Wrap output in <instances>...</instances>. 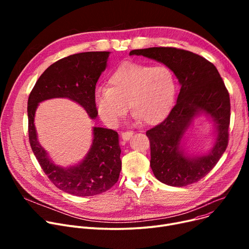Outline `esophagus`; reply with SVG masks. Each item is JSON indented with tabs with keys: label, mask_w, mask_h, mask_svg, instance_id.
<instances>
[{
	"label": "esophagus",
	"mask_w": 249,
	"mask_h": 249,
	"mask_svg": "<svg viewBox=\"0 0 249 249\" xmlns=\"http://www.w3.org/2000/svg\"><path fill=\"white\" fill-rule=\"evenodd\" d=\"M133 134H134V133H133L132 131H127V132H122V133H121V136H122V139H123L124 141H128V140H130V138L132 137Z\"/></svg>",
	"instance_id": "1"
}]
</instances>
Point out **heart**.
<instances>
[{
  "instance_id": "heart-1",
  "label": "heart",
  "mask_w": 249,
  "mask_h": 249,
  "mask_svg": "<svg viewBox=\"0 0 249 249\" xmlns=\"http://www.w3.org/2000/svg\"><path fill=\"white\" fill-rule=\"evenodd\" d=\"M109 87L98 88L95 109L104 123L115 127L128 111L147 125L161 122L168 115L177 93V81L166 65L124 61L111 72Z\"/></svg>"
}]
</instances>
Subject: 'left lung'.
<instances>
[{"label": "left lung", "instance_id": "8db88e82", "mask_svg": "<svg viewBox=\"0 0 249 249\" xmlns=\"http://www.w3.org/2000/svg\"><path fill=\"white\" fill-rule=\"evenodd\" d=\"M129 55H142L163 63L180 85L171 113L146 132L155 178L172 187H185L200 180L212 171L228 145L230 98L217 69L206 58L175 47L135 49ZM201 114L213 123V146L205 155H189L181 142L192 121Z\"/></svg>", "mask_w": 249, "mask_h": 249}]
</instances>
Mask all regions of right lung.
<instances>
[{"instance_id": "add662e5", "label": "right lung", "mask_w": 249, "mask_h": 249, "mask_svg": "<svg viewBox=\"0 0 249 249\" xmlns=\"http://www.w3.org/2000/svg\"><path fill=\"white\" fill-rule=\"evenodd\" d=\"M109 51L82 52L51 64L36 82L28 99V132L32 151L43 172L59 190L80 197L99 195L111 189L119 178L122 162L119 136L112 129L93 127V141L84 160L63 167L55 164L38 141L34 125L39 103L67 98L77 103L96 119V84L106 70Z\"/></svg>"}]
</instances>
